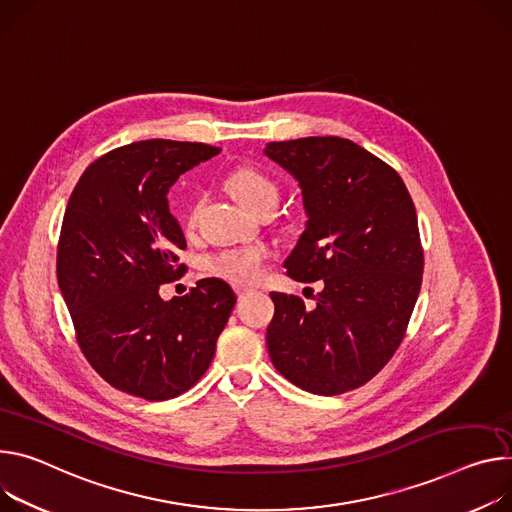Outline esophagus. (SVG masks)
<instances>
[{
	"label": "esophagus",
	"instance_id": "34e87169",
	"mask_svg": "<svg viewBox=\"0 0 512 512\" xmlns=\"http://www.w3.org/2000/svg\"><path fill=\"white\" fill-rule=\"evenodd\" d=\"M253 292H255V288H251V286H237L239 298H245V296H249V294H253Z\"/></svg>",
	"mask_w": 512,
	"mask_h": 512
}]
</instances>
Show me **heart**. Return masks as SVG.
Here are the masks:
<instances>
[{
    "instance_id": "b5f03b06",
    "label": "heart",
    "mask_w": 512,
    "mask_h": 512,
    "mask_svg": "<svg viewBox=\"0 0 512 512\" xmlns=\"http://www.w3.org/2000/svg\"><path fill=\"white\" fill-rule=\"evenodd\" d=\"M228 188L235 198L251 212L265 204L280 202V185L269 175L253 167H239L228 175ZM196 220V202L185 210V226H192ZM267 261L263 247H239L226 249L206 259V267L232 284H253L257 282Z\"/></svg>"
}]
</instances>
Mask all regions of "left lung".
<instances>
[{"instance_id":"left-lung-1","label":"left lung","mask_w":512,"mask_h":512,"mask_svg":"<svg viewBox=\"0 0 512 512\" xmlns=\"http://www.w3.org/2000/svg\"><path fill=\"white\" fill-rule=\"evenodd\" d=\"M263 155L298 181L308 218L286 273L322 282L314 308L271 292V363L318 396L355 390L392 359L421 292L414 204L390 165L347 138L267 143Z\"/></svg>"}]
</instances>
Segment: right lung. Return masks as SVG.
<instances>
[{
  "label": "right lung",
  "mask_w": 512,
  "mask_h": 512,
  "mask_svg": "<svg viewBox=\"0 0 512 512\" xmlns=\"http://www.w3.org/2000/svg\"><path fill=\"white\" fill-rule=\"evenodd\" d=\"M202 143L153 138L91 163L69 198L57 251V280L79 347L114 388L167 400L190 390L208 369L216 341L237 304L218 277L181 298L159 286L185 267L169 188L181 173L218 155Z\"/></svg>",
  "instance_id": "1"
}]
</instances>
